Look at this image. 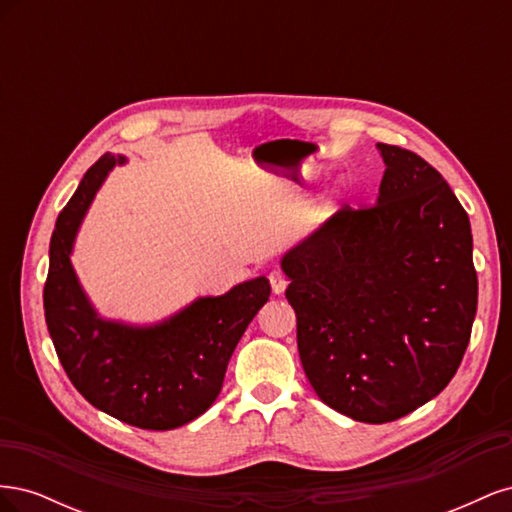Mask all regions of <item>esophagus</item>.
<instances>
[{"label":"esophagus","mask_w":512,"mask_h":512,"mask_svg":"<svg viewBox=\"0 0 512 512\" xmlns=\"http://www.w3.org/2000/svg\"><path fill=\"white\" fill-rule=\"evenodd\" d=\"M269 284H271L273 294H282V292L286 290V286H288V280H286L284 273L271 271V273H269Z\"/></svg>","instance_id":"obj_1"}]
</instances>
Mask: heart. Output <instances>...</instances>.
Instances as JSON below:
<instances>
[{
	"label": "heart",
	"instance_id": "obj_1",
	"mask_svg": "<svg viewBox=\"0 0 512 512\" xmlns=\"http://www.w3.org/2000/svg\"><path fill=\"white\" fill-rule=\"evenodd\" d=\"M314 177H316L314 173H309V175L305 177V183H309V181H312ZM303 188H305V185H297V188H294V190H292V194H294V196H299V194H303Z\"/></svg>",
	"mask_w": 512,
	"mask_h": 512
}]
</instances>
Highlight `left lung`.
I'll list each match as a JSON object with an SVG mask.
<instances>
[{"label":"left lung","instance_id":"left-lung-1","mask_svg":"<svg viewBox=\"0 0 512 512\" xmlns=\"http://www.w3.org/2000/svg\"><path fill=\"white\" fill-rule=\"evenodd\" d=\"M376 147L386 168L374 207L342 209L280 260L305 376L361 423L406 416L451 382L478 301L457 196L416 153Z\"/></svg>","mask_w":512,"mask_h":512}]
</instances>
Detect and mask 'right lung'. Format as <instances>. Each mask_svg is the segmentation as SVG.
I'll return each mask as SVG.
<instances>
[{
    "label": "right lung",
    "instance_id": "obj_1",
    "mask_svg": "<svg viewBox=\"0 0 512 512\" xmlns=\"http://www.w3.org/2000/svg\"><path fill=\"white\" fill-rule=\"evenodd\" d=\"M126 162L119 153H104L59 213L49 247L44 318L61 365L91 406L121 423L166 431L211 408L230 356L269 301L271 286L260 275L220 297H198L153 324L100 316L70 256L102 183L115 164Z\"/></svg>",
    "mask_w": 512,
    "mask_h": 512
}]
</instances>
